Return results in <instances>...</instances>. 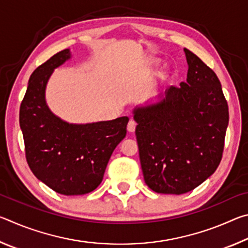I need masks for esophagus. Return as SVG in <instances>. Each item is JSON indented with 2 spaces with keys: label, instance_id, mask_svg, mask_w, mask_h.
Returning a JSON list of instances; mask_svg holds the SVG:
<instances>
[{
  "label": "esophagus",
  "instance_id": "obj_1",
  "mask_svg": "<svg viewBox=\"0 0 248 248\" xmlns=\"http://www.w3.org/2000/svg\"><path fill=\"white\" fill-rule=\"evenodd\" d=\"M136 125H137V124L134 123L132 119H130V121L128 123V125H127L128 131L129 132H134V130H136Z\"/></svg>",
  "mask_w": 248,
  "mask_h": 248
}]
</instances>
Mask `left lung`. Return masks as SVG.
I'll use <instances>...</instances> for the list:
<instances>
[{
    "label": "left lung",
    "mask_w": 248,
    "mask_h": 248,
    "mask_svg": "<svg viewBox=\"0 0 248 248\" xmlns=\"http://www.w3.org/2000/svg\"><path fill=\"white\" fill-rule=\"evenodd\" d=\"M186 82L133 109L144 182L157 194L195 189L219 166L229 107L217 74L185 48Z\"/></svg>",
    "instance_id": "left-lung-1"
}]
</instances>
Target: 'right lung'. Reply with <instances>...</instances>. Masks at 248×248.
I'll return each instance as SVG.
<instances>
[{
	"mask_svg": "<svg viewBox=\"0 0 248 248\" xmlns=\"http://www.w3.org/2000/svg\"><path fill=\"white\" fill-rule=\"evenodd\" d=\"M71 57L70 49H64L33 71L20 105L19 124L33 175L58 194L78 196L102 183L109 158L127 134L129 118L70 124L50 110L48 81Z\"/></svg>",
	"mask_w": 248,
	"mask_h": 248,
	"instance_id": "obj_1",
	"label": "right lung"
}]
</instances>
